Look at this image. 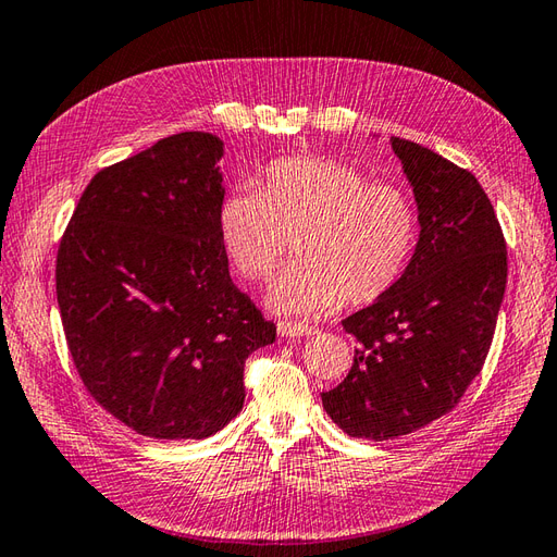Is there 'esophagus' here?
Returning <instances> with one entry per match:
<instances>
[{"label":"esophagus","instance_id":"esophagus-1","mask_svg":"<svg viewBox=\"0 0 557 557\" xmlns=\"http://www.w3.org/2000/svg\"><path fill=\"white\" fill-rule=\"evenodd\" d=\"M277 332L280 337L301 339V337H308V334H315V327H308V325H301V322H292V320H280Z\"/></svg>","mask_w":557,"mask_h":557}]
</instances>
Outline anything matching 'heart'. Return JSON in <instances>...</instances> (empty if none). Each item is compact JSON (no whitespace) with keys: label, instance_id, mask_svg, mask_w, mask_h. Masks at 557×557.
Returning a JSON list of instances; mask_svg holds the SVG:
<instances>
[{"label":"heart","instance_id":"heart-1","mask_svg":"<svg viewBox=\"0 0 557 557\" xmlns=\"http://www.w3.org/2000/svg\"><path fill=\"white\" fill-rule=\"evenodd\" d=\"M218 235L249 282L273 277L294 242L299 261L268 304L280 313H327L396 287L416 253L418 211L404 189L370 183L354 165L289 157L265 165L258 189L237 187L220 201Z\"/></svg>","mask_w":557,"mask_h":557}]
</instances>
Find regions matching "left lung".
<instances>
[{
	"instance_id": "1",
	"label": "left lung",
	"mask_w": 557,
	"mask_h": 557,
	"mask_svg": "<svg viewBox=\"0 0 557 557\" xmlns=\"http://www.w3.org/2000/svg\"><path fill=\"white\" fill-rule=\"evenodd\" d=\"M416 194L420 239L396 287L342 320L358 348L322 406L348 436L386 442L458 406L482 372L508 280L503 230L476 177L392 137Z\"/></svg>"
}]
</instances>
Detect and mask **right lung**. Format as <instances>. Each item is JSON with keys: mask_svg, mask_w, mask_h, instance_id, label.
<instances>
[{"mask_svg": "<svg viewBox=\"0 0 557 557\" xmlns=\"http://www.w3.org/2000/svg\"><path fill=\"white\" fill-rule=\"evenodd\" d=\"M223 141L180 133L103 168L57 253V301L97 404L151 438H206L244 406L275 325L230 277L218 235Z\"/></svg>", "mask_w": 557, "mask_h": 557, "instance_id": "1", "label": "right lung"}]
</instances>
